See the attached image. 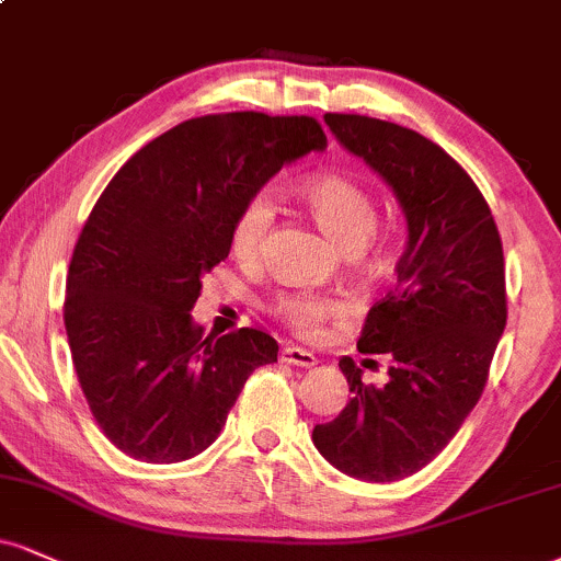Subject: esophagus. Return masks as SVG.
<instances>
[{
    "label": "esophagus",
    "mask_w": 561,
    "mask_h": 561,
    "mask_svg": "<svg viewBox=\"0 0 561 561\" xmlns=\"http://www.w3.org/2000/svg\"><path fill=\"white\" fill-rule=\"evenodd\" d=\"M282 363H287V366H300V368H310L316 366V355L308 353V350L302 347H295V345H287L285 350H282Z\"/></svg>",
    "instance_id": "1"
}]
</instances>
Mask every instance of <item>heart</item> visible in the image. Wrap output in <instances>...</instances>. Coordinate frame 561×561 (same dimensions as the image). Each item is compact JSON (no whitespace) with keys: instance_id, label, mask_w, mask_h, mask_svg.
Wrapping results in <instances>:
<instances>
[{"instance_id":"1","label":"heart","mask_w":561,"mask_h":561,"mask_svg":"<svg viewBox=\"0 0 561 561\" xmlns=\"http://www.w3.org/2000/svg\"><path fill=\"white\" fill-rule=\"evenodd\" d=\"M300 201L308 208L310 219L340 248L342 253L363 259L368 240L379 227V208L366 187L342 178V174H319L300 187ZM274 221V208L268 195L255 193L242 204L229 232V251L242 263L259 261L266 242L268 227ZM268 310L293 334L302 340H316L323 332V323L345 310L340 300L323 298L313 293H279L268 302Z\"/></svg>"}]
</instances>
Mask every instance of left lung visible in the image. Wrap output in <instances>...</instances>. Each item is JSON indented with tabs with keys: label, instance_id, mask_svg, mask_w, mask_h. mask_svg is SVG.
Returning <instances> with one entry per match:
<instances>
[{
	"label": "left lung",
	"instance_id": "left-lung-1",
	"mask_svg": "<svg viewBox=\"0 0 561 561\" xmlns=\"http://www.w3.org/2000/svg\"><path fill=\"white\" fill-rule=\"evenodd\" d=\"M323 123L394 191L408 248L397 287L368 310L357 340L363 355L387 357L389 381L363 383L353 357H342L353 397L313 428V444L342 473L402 481L447 447L481 400L507 323L502 238L476 182L434 140L363 114H323Z\"/></svg>",
	"mask_w": 561,
	"mask_h": 561
}]
</instances>
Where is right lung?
<instances>
[{
    "instance_id": "obj_1",
    "label": "right lung",
    "mask_w": 561,
    "mask_h": 561,
    "mask_svg": "<svg viewBox=\"0 0 561 561\" xmlns=\"http://www.w3.org/2000/svg\"><path fill=\"white\" fill-rule=\"evenodd\" d=\"M313 117L227 112L187 119L140 148L104 187L72 251L65 329L88 408L144 462L211 447L279 345L259 329L204 340L191 310L229 255L232 221L287 161L323 151Z\"/></svg>"
}]
</instances>
